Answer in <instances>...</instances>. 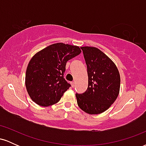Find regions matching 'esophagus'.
Listing matches in <instances>:
<instances>
[{
  "instance_id": "1",
  "label": "esophagus",
  "mask_w": 146,
  "mask_h": 146,
  "mask_svg": "<svg viewBox=\"0 0 146 146\" xmlns=\"http://www.w3.org/2000/svg\"><path fill=\"white\" fill-rule=\"evenodd\" d=\"M71 87H72V88H73V87L75 86V82H71Z\"/></svg>"
}]
</instances>
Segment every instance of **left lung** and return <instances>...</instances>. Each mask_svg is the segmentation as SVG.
Returning a JSON list of instances; mask_svg holds the SVG:
<instances>
[{
	"label": "left lung",
	"mask_w": 146,
	"mask_h": 146,
	"mask_svg": "<svg viewBox=\"0 0 146 146\" xmlns=\"http://www.w3.org/2000/svg\"><path fill=\"white\" fill-rule=\"evenodd\" d=\"M87 66L88 86L82 94L76 93L78 106L85 113L98 115L111 106L120 90V75L115 64L93 46H82Z\"/></svg>",
	"instance_id": "8db88e82"
}]
</instances>
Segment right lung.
Wrapping results in <instances>:
<instances>
[{
  "label": "right lung",
  "instance_id": "1",
  "mask_svg": "<svg viewBox=\"0 0 146 146\" xmlns=\"http://www.w3.org/2000/svg\"><path fill=\"white\" fill-rule=\"evenodd\" d=\"M82 51L75 45L56 43L32 57L25 75V86L31 100L41 106L58 103L71 85L64 78L68 60Z\"/></svg>",
  "mask_w": 146,
  "mask_h": 146
}]
</instances>
